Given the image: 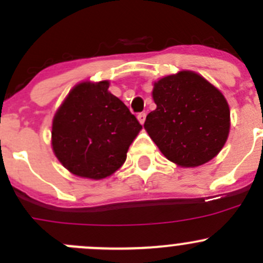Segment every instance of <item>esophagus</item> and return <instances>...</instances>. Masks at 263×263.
Returning a JSON list of instances; mask_svg holds the SVG:
<instances>
[{"label":"esophagus","mask_w":263,"mask_h":263,"mask_svg":"<svg viewBox=\"0 0 263 263\" xmlns=\"http://www.w3.org/2000/svg\"><path fill=\"white\" fill-rule=\"evenodd\" d=\"M145 118H146V113H145V112H141V113H139V115H137V119H139V122L141 124L145 123Z\"/></svg>","instance_id":"1"}]
</instances>
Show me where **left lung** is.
<instances>
[{"label":"left lung","mask_w":263,"mask_h":263,"mask_svg":"<svg viewBox=\"0 0 263 263\" xmlns=\"http://www.w3.org/2000/svg\"><path fill=\"white\" fill-rule=\"evenodd\" d=\"M156 109L145 129L168 160L183 168L202 165L225 145L230 110L224 95L192 71H181L154 84Z\"/></svg>","instance_id":"8db88e82"}]
</instances>
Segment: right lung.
Listing matches in <instances>:
<instances>
[{
  "mask_svg": "<svg viewBox=\"0 0 263 263\" xmlns=\"http://www.w3.org/2000/svg\"><path fill=\"white\" fill-rule=\"evenodd\" d=\"M108 87L109 81L76 85L53 118L54 155L67 171L82 178L103 179L115 173L142 128Z\"/></svg>",
  "mask_w": 263,
  "mask_h": 263,
  "instance_id": "right-lung-1",
  "label": "right lung"
}]
</instances>
